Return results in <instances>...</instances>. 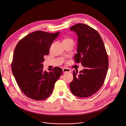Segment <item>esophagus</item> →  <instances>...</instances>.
Masks as SVG:
<instances>
[{
  "label": "esophagus",
  "mask_w": 126,
  "mask_h": 126,
  "mask_svg": "<svg viewBox=\"0 0 126 126\" xmlns=\"http://www.w3.org/2000/svg\"><path fill=\"white\" fill-rule=\"evenodd\" d=\"M63 72L64 73H66V72H70L71 70L69 68H64L63 69Z\"/></svg>",
  "instance_id": "esophagus-1"
}]
</instances>
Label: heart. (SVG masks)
<instances>
[{
  "instance_id": "obj_1",
  "label": "heart",
  "mask_w": 126,
  "mask_h": 126,
  "mask_svg": "<svg viewBox=\"0 0 126 126\" xmlns=\"http://www.w3.org/2000/svg\"><path fill=\"white\" fill-rule=\"evenodd\" d=\"M73 41V40L69 38H65L63 40V42H67V41Z\"/></svg>"
}]
</instances>
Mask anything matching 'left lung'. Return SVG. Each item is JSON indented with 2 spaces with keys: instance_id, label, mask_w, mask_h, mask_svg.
I'll return each mask as SVG.
<instances>
[{
  "instance_id": "8db88e82",
  "label": "left lung",
  "mask_w": 126,
  "mask_h": 126,
  "mask_svg": "<svg viewBox=\"0 0 126 126\" xmlns=\"http://www.w3.org/2000/svg\"><path fill=\"white\" fill-rule=\"evenodd\" d=\"M78 37L76 63L85 69L79 74L74 70L73 80L70 88L74 95L88 97L96 93L104 84L109 66V60L103 40L99 33L86 24L78 23L70 27Z\"/></svg>"
}]
</instances>
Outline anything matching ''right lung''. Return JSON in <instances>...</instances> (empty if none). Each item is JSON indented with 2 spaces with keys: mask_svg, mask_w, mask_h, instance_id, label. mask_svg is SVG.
<instances>
[{
  "mask_svg": "<svg viewBox=\"0 0 126 126\" xmlns=\"http://www.w3.org/2000/svg\"><path fill=\"white\" fill-rule=\"evenodd\" d=\"M59 32L35 31L25 36L15 47L11 63L12 73L21 91L31 99L41 101L49 97L63 73L58 67L49 72L44 71L42 64Z\"/></svg>",
  "mask_w": 126,
  "mask_h": 126,
  "instance_id": "right-lung-1",
  "label": "right lung"
}]
</instances>
